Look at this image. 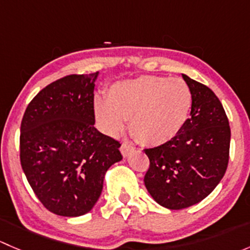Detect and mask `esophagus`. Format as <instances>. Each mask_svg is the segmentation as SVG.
I'll return each instance as SVG.
<instances>
[{
    "instance_id": "esophagus-1",
    "label": "esophagus",
    "mask_w": 250,
    "mask_h": 250,
    "mask_svg": "<svg viewBox=\"0 0 250 250\" xmlns=\"http://www.w3.org/2000/svg\"><path fill=\"white\" fill-rule=\"evenodd\" d=\"M134 150H135L134 146L130 145V144L128 143H123L122 146H121V152H122V155L125 156V157H128L130 153L134 152Z\"/></svg>"
}]
</instances>
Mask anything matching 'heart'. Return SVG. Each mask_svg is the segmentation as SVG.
I'll list each match as a JSON object with an SVG mask.
<instances>
[{"mask_svg": "<svg viewBox=\"0 0 250 250\" xmlns=\"http://www.w3.org/2000/svg\"><path fill=\"white\" fill-rule=\"evenodd\" d=\"M192 109V92L180 78L143 76L117 82L106 100L94 103L95 117L103 129L118 135L130 120V132L139 143L160 146L184 128Z\"/></svg>", "mask_w": 250, "mask_h": 250, "instance_id": "heart-1", "label": "heart"}]
</instances>
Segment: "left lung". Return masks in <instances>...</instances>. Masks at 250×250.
Returning a JSON list of instances; mask_svg holds the SVG:
<instances>
[{
  "mask_svg": "<svg viewBox=\"0 0 250 250\" xmlns=\"http://www.w3.org/2000/svg\"><path fill=\"white\" fill-rule=\"evenodd\" d=\"M192 92L190 118L174 139L145 148L150 168L144 183L151 197L168 209L204 200L218 186L229 165L231 130L213 90L186 75Z\"/></svg>",
  "mask_w": 250,
  "mask_h": 250,
  "instance_id": "left-lung-1",
  "label": "left lung"
}]
</instances>
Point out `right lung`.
Returning <instances> with one entry per match:
<instances>
[{
	"label": "right lung",
	"mask_w": 250,
	"mask_h": 250,
	"mask_svg": "<svg viewBox=\"0 0 250 250\" xmlns=\"http://www.w3.org/2000/svg\"><path fill=\"white\" fill-rule=\"evenodd\" d=\"M99 72L70 75L31 100L20 125V163L41 203L62 216L92 210L121 144L94 127Z\"/></svg>",
	"instance_id": "obj_1"
}]
</instances>
